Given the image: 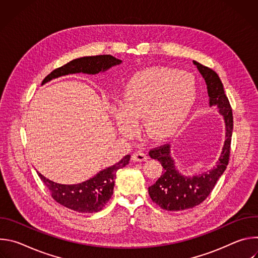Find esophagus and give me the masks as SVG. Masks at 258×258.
Here are the masks:
<instances>
[{
  "label": "esophagus",
  "mask_w": 258,
  "mask_h": 258,
  "mask_svg": "<svg viewBox=\"0 0 258 258\" xmlns=\"http://www.w3.org/2000/svg\"><path fill=\"white\" fill-rule=\"evenodd\" d=\"M132 159L134 161H137V162H141V161H146L147 159H148V156H147L144 152L142 151H139V152H135L132 156Z\"/></svg>",
  "instance_id": "34e87169"
}]
</instances>
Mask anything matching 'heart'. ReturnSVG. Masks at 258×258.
Here are the masks:
<instances>
[{
    "instance_id": "1",
    "label": "heart",
    "mask_w": 258,
    "mask_h": 258,
    "mask_svg": "<svg viewBox=\"0 0 258 258\" xmlns=\"http://www.w3.org/2000/svg\"><path fill=\"white\" fill-rule=\"evenodd\" d=\"M196 94L191 73L168 67H151L134 75L126 83L121 103L112 108L119 133L132 137L139 119L144 117L150 138L171 136L188 116Z\"/></svg>"
}]
</instances>
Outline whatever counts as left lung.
I'll use <instances>...</instances> for the list:
<instances>
[{
	"label": "left lung",
	"mask_w": 258,
	"mask_h": 258,
	"mask_svg": "<svg viewBox=\"0 0 258 258\" xmlns=\"http://www.w3.org/2000/svg\"><path fill=\"white\" fill-rule=\"evenodd\" d=\"M207 86L209 106L216 107L226 126L225 143L215 164L204 172L186 175L179 171L171 154V145H164L149 152L152 159L158 160L162 167L159 178L148 188L149 195L162 209L179 211L193 208L203 202L213 190L216 181L227 168L233 134V113L225 94L223 83L212 69L193 60Z\"/></svg>",
	"instance_id": "1"
}]
</instances>
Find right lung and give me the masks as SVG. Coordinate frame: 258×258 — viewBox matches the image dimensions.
I'll list each match as a JSON object with an SVG mask.
<instances>
[{
  "mask_svg": "<svg viewBox=\"0 0 258 258\" xmlns=\"http://www.w3.org/2000/svg\"><path fill=\"white\" fill-rule=\"evenodd\" d=\"M121 60L116 59L111 55L87 56L77 58L67 64L53 70L44 80L43 83H48L60 77H65L75 73H88V75H98L103 73L113 66L120 65ZM131 155H125L117 163L108 166L93 177L76 185H63L55 182L42 173L39 176L50 190L52 197L61 205L82 213H93L103 209L109 199L112 197L116 171L128 164Z\"/></svg>",
  "mask_w": 258,
  "mask_h": 258,
  "instance_id": "right-lung-1",
  "label": "right lung"
}]
</instances>
